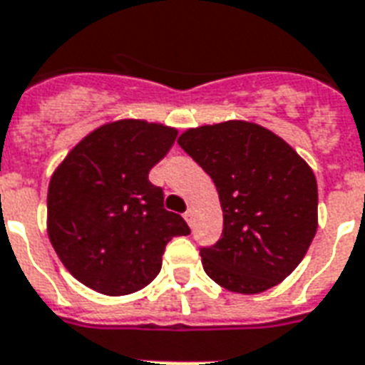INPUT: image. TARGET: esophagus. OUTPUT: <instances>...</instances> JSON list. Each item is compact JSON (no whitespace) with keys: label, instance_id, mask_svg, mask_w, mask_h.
Wrapping results in <instances>:
<instances>
[{"label":"esophagus","instance_id":"esophagus-1","mask_svg":"<svg viewBox=\"0 0 365 365\" xmlns=\"http://www.w3.org/2000/svg\"><path fill=\"white\" fill-rule=\"evenodd\" d=\"M185 219H186V221H188V223L192 225V219H194V212H192V207H188V210H186V213H185Z\"/></svg>","mask_w":365,"mask_h":365}]
</instances>
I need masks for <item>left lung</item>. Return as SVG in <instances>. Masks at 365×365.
<instances>
[{"label":"left lung","instance_id":"8db88e82","mask_svg":"<svg viewBox=\"0 0 365 365\" xmlns=\"http://www.w3.org/2000/svg\"><path fill=\"white\" fill-rule=\"evenodd\" d=\"M217 186L223 232L200 256L225 289L257 294L289 277L317 231V182L308 163L267 128L227 120L180 134Z\"/></svg>","mask_w":365,"mask_h":365}]
</instances>
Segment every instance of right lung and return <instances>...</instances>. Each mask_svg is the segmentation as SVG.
Here are the masks:
<instances>
[{
  "instance_id": "right-lung-1",
  "label": "right lung",
  "mask_w": 365,
  "mask_h": 365,
  "mask_svg": "<svg viewBox=\"0 0 365 365\" xmlns=\"http://www.w3.org/2000/svg\"><path fill=\"white\" fill-rule=\"evenodd\" d=\"M177 138L175 128L117 120L90 133L49 180L48 232L63 265L82 284L120 297L161 269L173 237L190 235L148 180Z\"/></svg>"
}]
</instances>
